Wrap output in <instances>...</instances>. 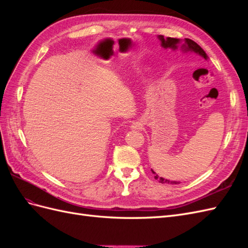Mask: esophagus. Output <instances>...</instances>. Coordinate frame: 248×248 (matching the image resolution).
Returning a JSON list of instances; mask_svg holds the SVG:
<instances>
[{"label":"esophagus","mask_w":248,"mask_h":248,"mask_svg":"<svg viewBox=\"0 0 248 248\" xmlns=\"http://www.w3.org/2000/svg\"><path fill=\"white\" fill-rule=\"evenodd\" d=\"M131 129H134V130H138V129H140L141 128V123L140 122H138V121H136V122H133L132 124H131Z\"/></svg>","instance_id":"1"}]
</instances>
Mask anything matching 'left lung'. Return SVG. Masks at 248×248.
Returning a JSON list of instances; mask_svg holds the SVG:
<instances>
[{
  "mask_svg": "<svg viewBox=\"0 0 248 248\" xmlns=\"http://www.w3.org/2000/svg\"><path fill=\"white\" fill-rule=\"evenodd\" d=\"M157 38L159 39L160 46L164 49H169V48L171 49V50L180 49L182 52H194V54L201 56L202 59L208 60V56L205 52V50L202 49L198 43H196L191 39L185 38V39L181 40V39H177V38H170V37H167V38H164L162 35H158V36H157ZM151 170H152L153 174L155 175L154 178L156 180H158V181L162 184L163 183H169V184H179L180 183L178 181H170V180H168V179L159 177L152 169H151Z\"/></svg>",
  "mask_w": 248,
  "mask_h": 248,
  "instance_id": "left-lung-1",
  "label": "left lung"
}]
</instances>
